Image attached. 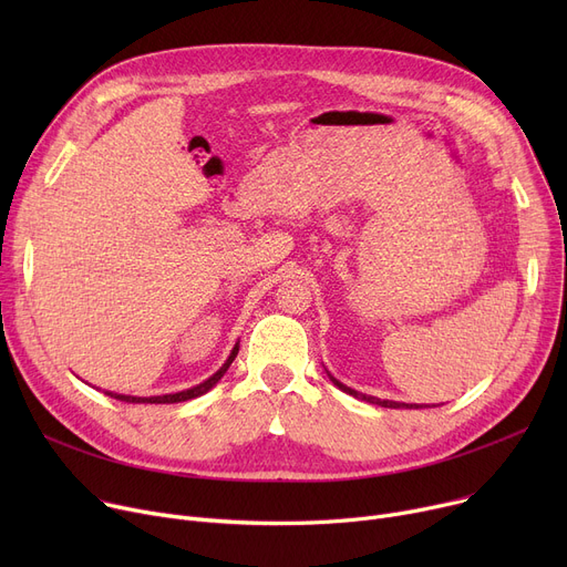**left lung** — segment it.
Returning <instances> with one entry per match:
<instances>
[{"label":"left lung","instance_id":"left-lung-1","mask_svg":"<svg viewBox=\"0 0 567 567\" xmlns=\"http://www.w3.org/2000/svg\"><path fill=\"white\" fill-rule=\"evenodd\" d=\"M329 379L338 385L340 391H344V393H349V395H353V398H359V400H365V402H370V404H379V406H385V409H425V406H430V404H404V402H393V400H379V398H372V395H363V393H359V391H353V389H349V385H344L342 381H338L333 374H329Z\"/></svg>","mask_w":567,"mask_h":567}]
</instances>
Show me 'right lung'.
<instances>
[{
    "instance_id": "1",
    "label": "right lung",
    "mask_w": 567,
    "mask_h": 567,
    "mask_svg": "<svg viewBox=\"0 0 567 567\" xmlns=\"http://www.w3.org/2000/svg\"><path fill=\"white\" fill-rule=\"evenodd\" d=\"M236 353H238V342L234 344V349H231V353H229V359L223 363V368H220L214 377H208V379H206V381H202L199 385H193V389L182 391V393L152 395V398H135V395H118V393H110V391H105V395H110V398H114V400H122V402H131V404H174V402H186V400H193V398L204 395L206 391H212L214 385L223 379V374L227 372V368L231 365V361L236 359Z\"/></svg>"
}]
</instances>
